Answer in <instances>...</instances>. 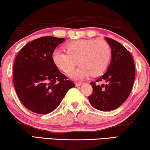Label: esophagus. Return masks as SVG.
<instances>
[{
  "instance_id": "obj_1",
  "label": "esophagus",
  "mask_w": 150,
  "mask_h": 150,
  "mask_svg": "<svg viewBox=\"0 0 150 150\" xmlns=\"http://www.w3.org/2000/svg\"><path fill=\"white\" fill-rule=\"evenodd\" d=\"M82 84H83V83H82V82H76V83H75L76 86H79L82 85Z\"/></svg>"
}]
</instances>
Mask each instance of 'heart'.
<instances>
[{
  "mask_svg": "<svg viewBox=\"0 0 150 150\" xmlns=\"http://www.w3.org/2000/svg\"><path fill=\"white\" fill-rule=\"evenodd\" d=\"M66 53L55 50L52 53V62L56 68L67 74L76 65L80 66L70 74L74 79H82L91 74L99 76L107 70L112 56L110 45L103 40L81 39L71 41L65 45Z\"/></svg>",
  "mask_w": 150,
  "mask_h": 150,
  "instance_id": "1",
  "label": "heart"
}]
</instances>
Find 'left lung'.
<instances>
[{"label":"left lung","instance_id":"8db88e82","mask_svg":"<svg viewBox=\"0 0 150 150\" xmlns=\"http://www.w3.org/2000/svg\"><path fill=\"white\" fill-rule=\"evenodd\" d=\"M112 49V61L106 72L96 81L91 82L93 93L88 97L91 105L101 111H110L120 107L131 93L135 77V67L131 54L114 39L105 38Z\"/></svg>","mask_w":150,"mask_h":150}]
</instances>
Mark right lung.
Instances as JSON below:
<instances>
[{"mask_svg":"<svg viewBox=\"0 0 150 150\" xmlns=\"http://www.w3.org/2000/svg\"><path fill=\"white\" fill-rule=\"evenodd\" d=\"M64 38L44 36L28 42L17 54L13 79L19 100L36 114L53 112L75 84L52 62V53Z\"/></svg>","mask_w":150,"mask_h":150,"instance_id":"add662e5","label":"right lung"}]
</instances>
